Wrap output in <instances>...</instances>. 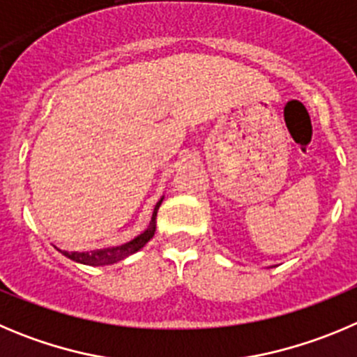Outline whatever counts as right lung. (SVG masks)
Returning a JSON list of instances; mask_svg holds the SVG:
<instances>
[{
	"instance_id": "add662e5",
	"label": "right lung",
	"mask_w": 357,
	"mask_h": 357,
	"mask_svg": "<svg viewBox=\"0 0 357 357\" xmlns=\"http://www.w3.org/2000/svg\"><path fill=\"white\" fill-rule=\"evenodd\" d=\"M161 202H162V198L157 202L155 208H153V214H152V219H150L149 228H146L143 234H139L136 238H132V241H129V243L122 244V246L104 248V250H93V251H83V253H79V251H72V253H68V251H61V250L60 251L67 258H70V260H74V261H79V264H84V266H107V264H114V261L123 260V258H127L129 255H132V253H136V251L142 250V248L149 243L150 238L153 237V234H155V215H157V211H159V205H161Z\"/></svg>"
}]
</instances>
